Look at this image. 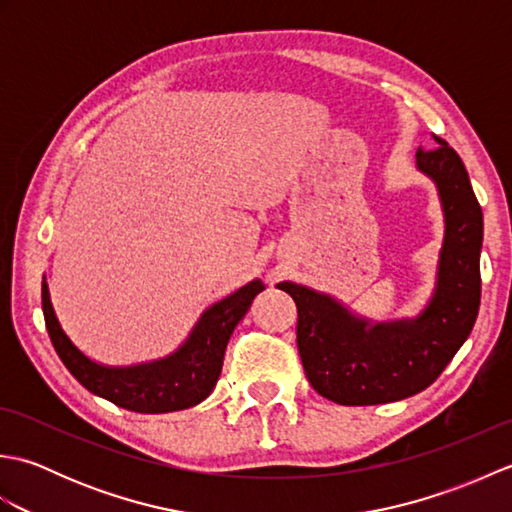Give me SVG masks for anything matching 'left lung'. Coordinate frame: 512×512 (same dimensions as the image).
I'll use <instances>...</instances> for the list:
<instances>
[{
	"label": "left lung",
	"instance_id": "obj_1",
	"mask_svg": "<svg viewBox=\"0 0 512 512\" xmlns=\"http://www.w3.org/2000/svg\"><path fill=\"white\" fill-rule=\"evenodd\" d=\"M418 149L422 173L438 184L444 209V244L438 286L418 319L367 323L339 301L284 281L297 303V347L317 394L339 405H380L418 394L451 363L469 339L482 297V206L469 173L447 140Z\"/></svg>",
	"mask_w": 512,
	"mask_h": 512
}]
</instances>
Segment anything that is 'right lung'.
<instances>
[{
    "instance_id": "1",
    "label": "right lung",
    "mask_w": 512,
    "mask_h": 512,
    "mask_svg": "<svg viewBox=\"0 0 512 512\" xmlns=\"http://www.w3.org/2000/svg\"><path fill=\"white\" fill-rule=\"evenodd\" d=\"M262 290V281H250L206 310L178 352L134 367H105L76 350L54 317L46 281L41 284V308L54 350L85 389L129 411L169 413L198 405L211 394L222 372L226 343Z\"/></svg>"
}]
</instances>
